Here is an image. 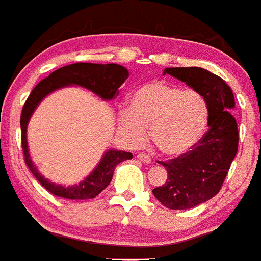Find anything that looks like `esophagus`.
Masks as SVG:
<instances>
[{"label":"esophagus","mask_w":261,"mask_h":261,"mask_svg":"<svg viewBox=\"0 0 261 261\" xmlns=\"http://www.w3.org/2000/svg\"><path fill=\"white\" fill-rule=\"evenodd\" d=\"M137 158L140 159V161H142L144 163H150L151 162V158L149 155H146V154H138Z\"/></svg>","instance_id":"1"}]
</instances>
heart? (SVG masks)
Wrapping results in <instances>:
<instances>
[{
  "label": "heart",
  "instance_id": "heart-1",
  "mask_svg": "<svg viewBox=\"0 0 261 261\" xmlns=\"http://www.w3.org/2000/svg\"><path fill=\"white\" fill-rule=\"evenodd\" d=\"M119 125L133 146L145 142L147 128L161 153L177 156L190 151L204 135L209 107L195 90H183L166 81H151L133 91L130 106L119 108Z\"/></svg>",
  "mask_w": 261,
  "mask_h": 261
}]
</instances>
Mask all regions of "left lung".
<instances>
[{
  "label": "left lung",
  "mask_w": 261,
  "mask_h": 261,
  "mask_svg": "<svg viewBox=\"0 0 261 261\" xmlns=\"http://www.w3.org/2000/svg\"><path fill=\"white\" fill-rule=\"evenodd\" d=\"M170 74L201 94L209 107L208 132L192 150L168 162L167 180L153 195L168 209H191L220 192L231 162L238 151L239 133L232 90L225 81L202 68H166Z\"/></svg>",
  "instance_id": "1"
}]
</instances>
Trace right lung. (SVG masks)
Wrapping results in <instances>:
<instances>
[{
    "instance_id": "right-lung-1",
    "label": "right lung",
    "mask_w": 261,
    "mask_h": 261,
    "mask_svg": "<svg viewBox=\"0 0 261 261\" xmlns=\"http://www.w3.org/2000/svg\"><path fill=\"white\" fill-rule=\"evenodd\" d=\"M129 77L128 69L119 64H93V62H75L70 65L62 66L47 78L40 81L32 90L29 99L23 106L20 115V129H22V147L24 153V161L29 166L30 171L40 181L44 188H47L53 195L71 200H89L94 199L96 195L102 192L111 183L114 171L119 163L126 159H132V153L123 150L108 149L105 151L98 165L90 172L84 180L73 186L52 183L40 174L30 155L29 141H27V128L30 119L41 100L47 98L49 94L64 87L78 86L86 89L102 100H112L119 95L120 86Z\"/></svg>"
}]
</instances>
